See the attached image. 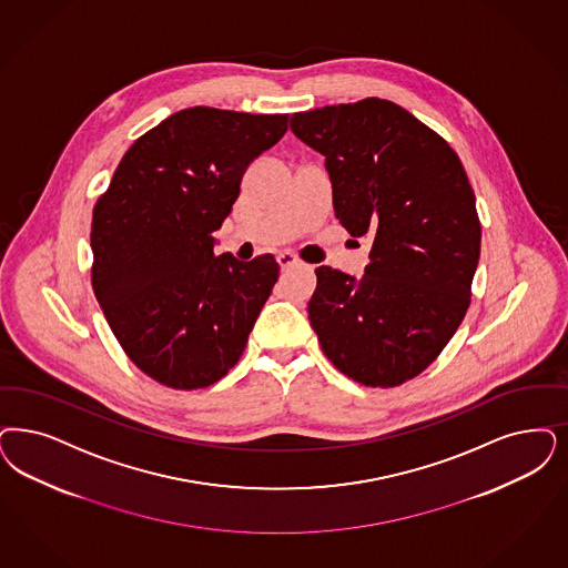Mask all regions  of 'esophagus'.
<instances>
[{
	"instance_id": "obj_1",
	"label": "esophagus",
	"mask_w": 568,
	"mask_h": 568,
	"mask_svg": "<svg viewBox=\"0 0 568 568\" xmlns=\"http://www.w3.org/2000/svg\"><path fill=\"white\" fill-rule=\"evenodd\" d=\"M276 262H278V266H281L283 271L300 266V260H297L292 252H281V254L276 255Z\"/></svg>"
}]
</instances>
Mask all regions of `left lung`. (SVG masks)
<instances>
[{
  "label": "left lung",
  "instance_id": "left-lung-1",
  "mask_svg": "<svg viewBox=\"0 0 568 568\" xmlns=\"http://www.w3.org/2000/svg\"><path fill=\"white\" fill-rule=\"evenodd\" d=\"M292 132L325 156L339 224L373 241L361 278L316 268L311 325L344 375L400 386L440 354L468 311L480 222L466 170L390 100L295 113Z\"/></svg>",
  "mask_w": 568,
  "mask_h": 568
}]
</instances>
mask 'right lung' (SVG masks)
<instances>
[{
    "instance_id": "1",
    "label": "right lung",
    "mask_w": 568,
    "mask_h": 568,
    "mask_svg": "<svg viewBox=\"0 0 568 568\" xmlns=\"http://www.w3.org/2000/svg\"><path fill=\"white\" fill-rule=\"evenodd\" d=\"M287 121V113L178 111L130 146L94 207L100 308L132 363L163 386L207 388L233 369L273 292V255H215L214 233L245 170Z\"/></svg>"
}]
</instances>
